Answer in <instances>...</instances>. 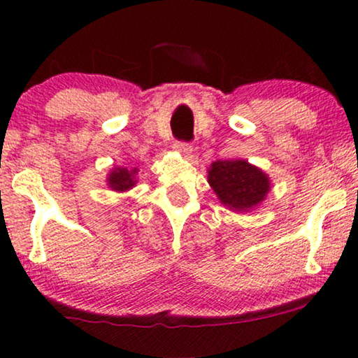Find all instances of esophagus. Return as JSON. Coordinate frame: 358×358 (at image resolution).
I'll return each instance as SVG.
<instances>
[{
	"mask_svg": "<svg viewBox=\"0 0 358 358\" xmlns=\"http://www.w3.org/2000/svg\"><path fill=\"white\" fill-rule=\"evenodd\" d=\"M173 148L178 151V153L182 155V156H190V155H192V151H194L192 145L185 143V141H176Z\"/></svg>",
	"mask_w": 358,
	"mask_h": 358,
	"instance_id": "1",
	"label": "esophagus"
}]
</instances>
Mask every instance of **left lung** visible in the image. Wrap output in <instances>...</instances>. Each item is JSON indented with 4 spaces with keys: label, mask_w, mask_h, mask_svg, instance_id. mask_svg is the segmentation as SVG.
<instances>
[{
    "label": "left lung",
    "mask_w": 358,
    "mask_h": 358,
    "mask_svg": "<svg viewBox=\"0 0 358 358\" xmlns=\"http://www.w3.org/2000/svg\"><path fill=\"white\" fill-rule=\"evenodd\" d=\"M208 184L220 202L234 212H248L271 190L267 174L244 159L215 161L208 169Z\"/></svg>",
    "instance_id": "8db88e82"
}]
</instances>
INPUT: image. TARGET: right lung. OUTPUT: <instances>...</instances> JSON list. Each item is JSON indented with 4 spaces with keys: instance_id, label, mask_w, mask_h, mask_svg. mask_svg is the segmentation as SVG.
Instances as JSON below:
<instances>
[{
    "instance_id": "right-lung-1",
    "label": "right lung",
    "mask_w": 358,
    "mask_h": 358,
    "mask_svg": "<svg viewBox=\"0 0 358 358\" xmlns=\"http://www.w3.org/2000/svg\"><path fill=\"white\" fill-rule=\"evenodd\" d=\"M138 173V169H127V168H114L110 171V174L107 176V184L112 190L117 192H125L131 187H135L136 179L135 176Z\"/></svg>"
}]
</instances>
